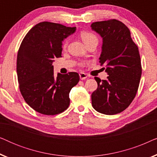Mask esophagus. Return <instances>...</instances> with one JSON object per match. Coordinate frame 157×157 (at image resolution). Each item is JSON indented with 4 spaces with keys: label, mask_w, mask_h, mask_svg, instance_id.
Returning a JSON list of instances; mask_svg holds the SVG:
<instances>
[{
    "label": "esophagus",
    "mask_w": 157,
    "mask_h": 157,
    "mask_svg": "<svg viewBox=\"0 0 157 157\" xmlns=\"http://www.w3.org/2000/svg\"><path fill=\"white\" fill-rule=\"evenodd\" d=\"M79 76H80V78L81 79V80H84V79H86L88 77L87 75L83 72L79 73Z\"/></svg>",
    "instance_id": "1"
}]
</instances>
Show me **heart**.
Returning <instances> with one entry per match:
<instances>
[{"label": "heart", "mask_w": 157, "mask_h": 157, "mask_svg": "<svg viewBox=\"0 0 157 157\" xmlns=\"http://www.w3.org/2000/svg\"><path fill=\"white\" fill-rule=\"evenodd\" d=\"M81 37L82 38L83 41L84 42V44H87L88 42L91 41L92 40H94V39H97V37L94 35V33H90V32H88V31H83L81 33ZM67 44H68V41L67 40H65V41L63 42V48H65L66 46H67Z\"/></svg>", "instance_id": "1"}]
</instances>
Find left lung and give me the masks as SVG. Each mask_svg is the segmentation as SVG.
I'll return each instance as SVG.
<instances>
[{"label": "left lung", "mask_w": 157, "mask_h": 157, "mask_svg": "<svg viewBox=\"0 0 157 157\" xmlns=\"http://www.w3.org/2000/svg\"><path fill=\"white\" fill-rule=\"evenodd\" d=\"M91 27L102 38L99 63L109 75L106 80L94 78L98 88L91 94L92 106L104 114H117L129 106L138 90L141 76L138 47L121 21H98Z\"/></svg>", "instance_id": "obj_1"}]
</instances>
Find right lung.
Wrapping results in <instances>:
<instances>
[{"label": "right lung", "mask_w": 157, "mask_h": 157, "mask_svg": "<svg viewBox=\"0 0 157 157\" xmlns=\"http://www.w3.org/2000/svg\"><path fill=\"white\" fill-rule=\"evenodd\" d=\"M76 29L44 21L32 28L21 43L16 65L19 89L25 102L38 113L56 115L69 106V93L79 75L58 73L55 76L52 63L61 57L62 42Z\"/></svg>", "instance_id": "add662e5"}]
</instances>
